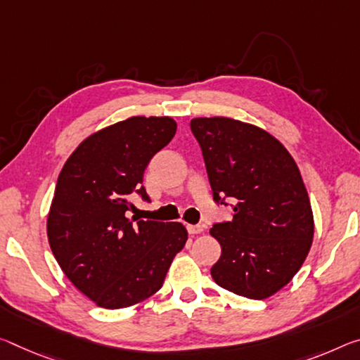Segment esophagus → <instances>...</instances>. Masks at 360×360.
<instances>
[{
	"mask_svg": "<svg viewBox=\"0 0 360 360\" xmlns=\"http://www.w3.org/2000/svg\"><path fill=\"white\" fill-rule=\"evenodd\" d=\"M187 232H189L191 236H195V233H202L203 232V226H192V224H189V226H187Z\"/></svg>",
	"mask_w": 360,
	"mask_h": 360,
	"instance_id": "obj_1",
	"label": "esophagus"
}]
</instances>
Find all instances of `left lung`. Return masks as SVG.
I'll return each mask as SVG.
<instances>
[{"label": "left lung", "mask_w": 360, "mask_h": 360, "mask_svg": "<svg viewBox=\"0 0 360 360\" xmlns=\"http://www.w3.org/2000/svg\"><path fill=\"white\" fill-rule=\"evenodd\" d=\"M207 165L213 198H231L233 218L210 233L221 245L214 282L252 300L283 288L303 266L314 216L300 168L272 134L229 117L191 120Z\"/></svg>", "instance_id": "left-lung-1"}]
</instances>
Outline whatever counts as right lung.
Listing matches in <instances>:
<instances>
[{
  "label": "right lung",
  "mask_w": 360,
  "mask_h": 360,
  "mask_svg": "<svg viewBox=\"0 0 360 360\" xmlns=\"http://www.w3.org/2000/svg\"><path fill=\"white\" fill-rule=\"evenodd\" d=\"M171 117H129L88 136L62 168L51 202L49 247L75 287L105 309L157 293L184 248L181 222L129 218L150 158L173 139Z\"/></svg>",
  "instance_id": "1"
}]
</instances>
